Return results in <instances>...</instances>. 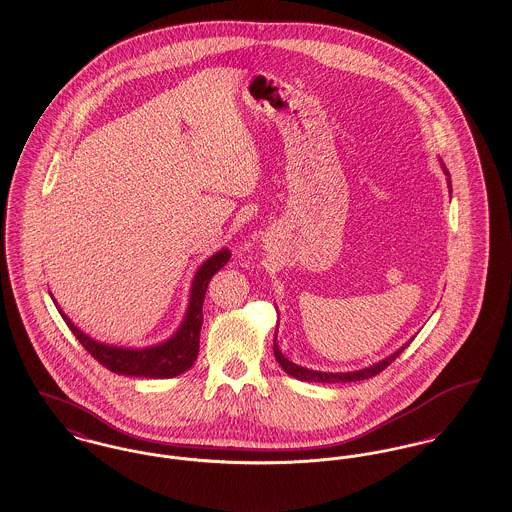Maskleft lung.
<instances>
[{"instance_id": "obj_1", "label": "left lung", "mask_w": 512, "mask_h": 512, "mask_svg": "<svg viewBox=\"0 0 512 512\" xmlns=\"http://www.w3.org/2000/svg\"><path fill=\"white\" fill-rule=\"evenodd\" d=\"M441 165H443V163H441ZM443 171H445V175H447V185H449V189H451V175H449V171H447L445 165H443ZM406 347H408V343L403 345L397 352H393L391 356H387L385 360H381V362H377L374 366H370V368L356 370V372H345V374H333V372L308 370V368H302V366H298L295 362H291L289 358L283 356V352L277 347V333H275V337H273V354H275V360L281 364V368H283L289 376L296 377V379H300V381H314V383H347V381H362V379L377 376V374L383 372Z\"/></svg>"}]
</instances>
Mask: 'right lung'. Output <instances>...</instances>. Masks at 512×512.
Here are the masks:
<instances>
[{"label":"right lung","mask_w":512,"mask_h":512,"mask_svg":"<svg viewBox=\"0 0 512 512\" xmlns=\"http://www.w3.org/2000/svg\"><path fill=\"white\" fill-rule=\"evenodd\" d=\"M229 258H231V252L227 248H223L200 266L192 279L189 308H187L185 320L171 339L163 341L160 345H154V347L123 349V347L98 343V341L90 339L86 333H82L81 329L61 312V308L57 306L55 300L54 304L57 306L61 318L73 331V335L79 339L82 347L88 350L102 366H106L109 372L119 374V376L156 377V379L181 376L183 372L189 370L198 356L200 329L204 322L202 304H204L208 283L217 271L229 262Z\"/></svg>","instance_id":"obj_1"}]
</instances>
